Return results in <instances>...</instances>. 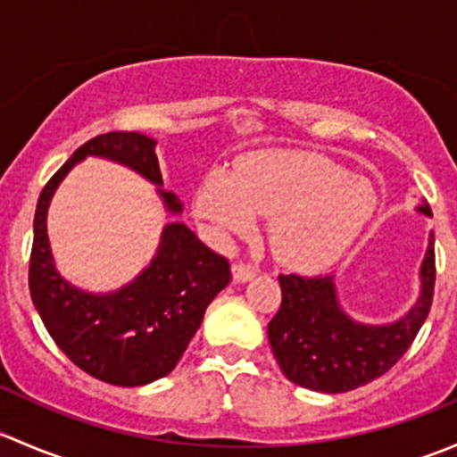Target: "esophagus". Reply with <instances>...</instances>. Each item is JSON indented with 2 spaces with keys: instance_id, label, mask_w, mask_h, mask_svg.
I'll use <instances>...</instances> for the list:
<instances>
[{
  "instance_id": "34e87169",
  "label": "esophagus",
  "mask_w": 457,
  "mask_h": 457,
  "mask_svg": "<svg viewBox=\"0 0 457 457\" xmlns=\"http://www.w3.org/2000/svg\"><path fill=\"white\" fill-rule=\"evenodd\" d=\"M232 276L237 283H247V280H252L256 276V267L245 265V262H234Z\"/></svg>"
}]
</instances>
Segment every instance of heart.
<instances>
[{
    "instance_id": "obj_1",
    "label": "heart",
    "mask_w": 457,
    "mask_h": 457,
    "mask_svg": "<svg viewBox=\"0 0 457 457\" xmlns=\"http://www.w3.org/2000/svg\"><path fill=\"white\" fill-rule=\"evenodd\" d=\"M378 205L365 177L314 152H262L234 174L214 170L201 181L195 212L219 243L250 237L258 216L271 219V252L283 265L316 271L353 245Z\"/></svg>"
}]
</instances>
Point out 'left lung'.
<instances>
[{"mask_svg": "<svg viewBox=\"0 0 457 457\" xmlns=\"http://www.w3.org/2000/svg\"><path fill=\"white\" fill-rule=\"evenodd\" d=\"M418 212L431 216L427 203ZM278 283L283 301L267 325V336L285 376L322 394L358 389L389 371L425 325L436 283L433 232L420 265V296L394 322L353 320L340 305L334 276L280 274Z\"/></svg>", "mask_w": 457, "mask_h": 457, "instance_id": "left-lung-1", "label": "left lung"}]
</instances>
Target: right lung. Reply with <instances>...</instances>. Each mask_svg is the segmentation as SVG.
Masks as SVG:
<instances>
[{
    "mask_svg": "<svg viewBox=\"0 0 457 457\" xmlns=\"http://www.w3.org/2000/svg\"><path fill=\"white\" fill-rule=\"evenodd\" d=\"M156 141L139 132H108L90 139L46 183L37 201L29 285L30 296L57 347L96 380L141 386L168 376L201 327L207 305L228 287L229 262L203 245L186 223H168L150 265L108 294L68 283L54 267L46 216L54 190L86 156L114 161L156 186L170 214L183 203L161 190Z\"/></svg>",
    "mask_w": 457,
    "mask_h": 457,
    "instance_id": "obj_1",
    "label": "right lung"
}]
</instances>
